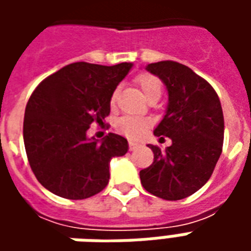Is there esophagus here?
<instances>
[{"label":"esophagus","mask_w":251,"mask_h":251,"mask_svg":"<svg viewBox=\"0 0 251 251\" xmlns=\"http://www.w3.org/2000/svg\"><path fill=\"white\" fill-rule=\"evenodd\" d=\"M137 147H138V144H137V142L129 141V148H130V151H134Z\"/></svg>","instance_id":"esophagus-1"}]
</instances>
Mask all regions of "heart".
Wrapping results in <instances>:
<instances>
[{
	"instance_id": "1",
	"label": "heart",
	"mask_w": 251,
	"mask_h": 251,
	"mask_svg": "<svg viewBox=\"0 0 251 251\" xmlns=\"http://www.w3.org/2000/svg\"><path fill=\"white\" fill-rule=\"evenodd\" d=\"M136 83L144 93V95L147 97V99H151L153 97L160 98L161 91H163V84H161L158 77L151 75V74H147V72H142L140 75H137ZM117 99H118V91L115 90L114 93L111 94V98H110V104L113 107L117 103ZM149 126H151V121L148 118L138 117V115H125V117H122L117 121L115 129L122 133L124 136L137 140V138H140L145 134V131Z\"/></svg>"
}]
</instances>
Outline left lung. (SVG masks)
Instances as JSON below:
<instances>
[{
	"mask_svg": "<svg viewBox=\"0 0 251 251\" xmlns=\"http://www.w3.org/2000/svg\"><path fill=\"white\" fill-rule=\"evenodd\" d=\"M147 70L168 90L167 111L154 136L169 137L172 145L165 151L148 145L154 160L140 171L141 184L161 199H184L208 181L221 157L225 133L221 100L210 83L184 64L164 60L148 64Z\"/></svg>",
	"mask_w": 251,
	"mask_h": 251,
	"instance_id": "1",
	"label": "left lung"
}]
</instances>
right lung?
Listing matches in <instances>:
<instances>
[{"mask_svg": "<svg viewBox=\"0 0 251 251\" xmlns=\"http://www.w3.org/2000/svg\"><path fill=\"white\" fill-rule=\"evenodd\" d=\"M131 67L72 63L32 93L25 107V151L36 179L52 194L87 199L107 185L110 160L127 152V140L109 133L98 141L87 138V130L93 122L103 124L111 94Z\"/></svg>", "mask_w": 251, "mask_h": 251, "instance_id": "right-lung-1", "label": "right lung"}]
</instances>
